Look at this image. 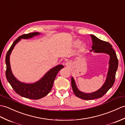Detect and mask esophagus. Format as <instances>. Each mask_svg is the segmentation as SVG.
Listing matches in <instances>:
<instances>
[{
	"mask_svg": "<svg viewBox=\"0 0 125 125\" xmlns=\"http://www.w3.org/2000/svg\"><path fill=\"white\" fill-rule=\"evenodd\" d=\"M65 65H66V66H69V62H66L65 63Z\"/></svg>",
	"mask_w": 125,
	"mask_h": 125,
	"instance_id": "obj_1",
	"label": "esophagus"
}]
</instances>
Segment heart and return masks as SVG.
I'll return each mask as SVG.
<instances>
[{
	"mask_svg": "<svg viewBox=\"0 0 125 125\" xmlns=\"http://www.w3.org/2000/svg\"><path fill=\"white\" fill-rule=\"evenodd\" d=\"M80 43V41H76V42H74V45L76 46H79V44Z\"/></svg>",
	"mask_w": 125,
	"mask_h": 125,
	"instance_id": "obj_1",
	"label": "heart"
}]
</instances>
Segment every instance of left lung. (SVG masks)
Wrapping results in <instances>:
<instances>
[{
	"instance_id": "8db88e82",
	"label": "left lung",
	"mask_w": 125,
	"mask_h": 125,
	"mask_svg": "<svg viewBox=\"0 0 125 125\" xmlns=\"http://www.w3.org/2000/svg\"><path fill=\"white\" fill-rule=\"evenodd\" d=\"M91 37H92L93 45L92 49L90 51H93L95 53H106L109 55V66L105 83L99 89L91 93H85L80 91L77 88L73 78L71 77V86L74 94L78 97L85 100L101 98L106 93L115 83V73L118 66V60L115 52L112 48V46L108 42L98 39L93 34H91Z\"/></svg>"
}]
</instances>
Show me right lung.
<instances>
[{"label":"right lung","mask_w":125,"mask_h":125,"mask_svg":"<svg viewBox=\"0 0 125 125\" xmlns=\"http://www.w3.org/2000/svg\"><path fill=\"white\" fill-rule=\"evenodd\" d=\"M40 34V33L36 32L23 34L19 37L10 46L6 54L5 59L6 64V77L8 83H10L17 94L22 97L33 100H38L42 98L50 92L57 74L61 69L64 68V66L61 64L58 65L49 70L43 77L38 82L32 83H26L20 82L14 76L10 68V56L15 45L21 39L31 38Z\"/></svg>","instance_id":"obj_1"}]
</instances>
